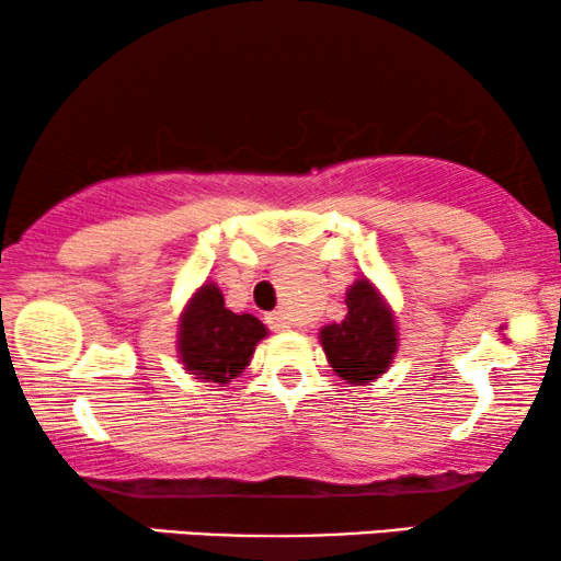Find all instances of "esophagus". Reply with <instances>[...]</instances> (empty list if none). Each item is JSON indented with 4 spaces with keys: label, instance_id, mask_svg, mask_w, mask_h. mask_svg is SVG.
<instances>
[{
    "label": "esophagus",
    "instance_id": "34e87169",
    "mask_svg": "<svg viewBox=\"0 0 561 561\" xmlns=\"http://www.w3.org/2000/svg\"><path fill=\"white\" fill-rule=\"evenodd\" d=\"M265 321H267V327L275 329V332H283V329H288V327H290V321H288V317H286V313H283V311H273V313H267Z\"/></svg>",
    "mask_w": 561,
    "mask_h": 561
}]
</instances>
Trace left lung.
<instances>
[{
    "label": "left lung",
    "mask_w": 561,
    "mask_h": 561,
    "mask_svg": "<svg viewBox=\"0 0 561 561\" xmlns=\"http://www.w3.org/2000/svg\"><path fill=\"white\" fill-rule=\"evenodd\" d=\"M347 317L340 324H327L319 342L327 352L329 365L342 380L352 386H367L378 380L393 363L398 350L396 317L367 278L347 288Z\"/></svg>",
    "instance_id": "8db88e82"
}]
</instances>
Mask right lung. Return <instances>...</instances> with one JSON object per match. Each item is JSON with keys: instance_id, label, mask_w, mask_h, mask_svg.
I'll list each match as a JSON object with an SVG mask.
<instances>
[{"instance_id": "obj_1", "label": "right lung", "mask_w": 561, "mask_h": 561, "mask_svg": "<svg viewBox=\"0 0 561 561\" xmlns=\"http://www.w3.org/2000/svg\"><path fill=\"white\" fill-rule=\"evenodd\" d=\"M265 336L263 321L229 311L217 283H204L179 319V357L188 375L221 388L240 378Z\"/></svg>"}]
</instances>
